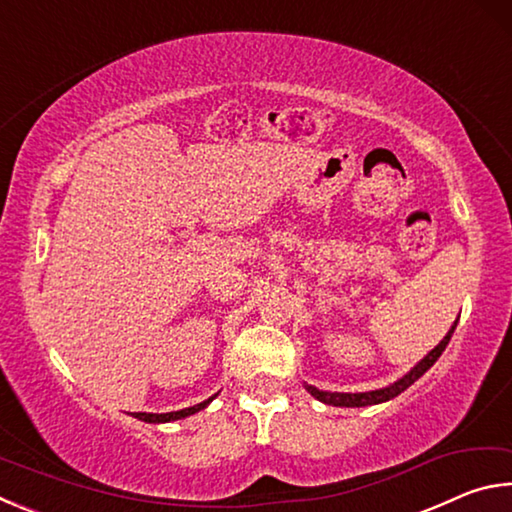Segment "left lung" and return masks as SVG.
Instances as JSON below:
<instances>
[{"instance_id":"8db88e82","label":"left lung","mask_w":512,"mask_h":512,"mask_svg":"<svg viewBox=\"0 0 512 512\" xmlns=\"http://www.w3.org/2000/svg\"><path fill=\"white\" fill-rule=\"evenodd\" d=\"M458 323V320H456ZM456 323L452 325V329H449L447 336L443 341H440L436 348H433L427 357H424L418 366H415L409 375H404L400 381H395V384H391L388 388H379V391H370V393H327V391H318V388L314 386H307V391L316 397V400L325 402V404H332V406H370V404H379V402H388L393 400V397L400 395L402 391H406L413 381H418L424 372H427L433 363L438 361L440 354L445 352L449 339H452L454 329H456Z\"/></svg>"}]
</instances>
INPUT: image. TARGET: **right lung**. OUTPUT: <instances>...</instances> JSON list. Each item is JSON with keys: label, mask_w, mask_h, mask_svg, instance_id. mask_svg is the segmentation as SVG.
Masks as SVG:
<instances>
[{"label": "right lung", "mask_w": 512, "mask_h": 512, "mask_svg": "<svg viewBox=\"0 0 512 512\" xmlns=\"http://www.w3.org/2000/svg\"><path fill=\"white\" fill-rule=\"evenodd\" d=\"M216 397V395H214ZM214 397H210V400H205V402H201V404H196V406H189V409H183V411H171V413H133L137 420H144V422H171V420H180V418H187V415H194L196 411H201V409H205L207 404H210Z\"/></svg>", "instance_id": "add662e5"}]
</instances>
